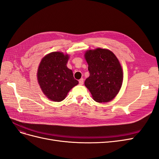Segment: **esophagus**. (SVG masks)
<instances>
[{"mask_svg": "<svg viewBox=\"0 0 159 159\" xmlns=\"http://www.w3.org/2000/svg\"><path fill=\"white\" fill-rule=\"evenodd\" d=\"M79 84L80 85H83L84 84V79L83 78H81V79H80L79 80Z\"/></svg>", "mask_w": 159, "mask_h": 159, "instance_id": "34e87169", "label": "esophagus"}]
</instances>
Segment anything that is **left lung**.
Here are the masks:
<instances>
[{"instance_id":"obj_1","label":"left lung","mask_w":159,"mask_h":159,"mask_svg":"<svg viewBox=\"0 0 159 159\" xmlns=\"http://www.w3.org/2000/svg\"><path fill=\"white\" fill-rule=\"evenodd\" d=\"M85 58L89 71V77L85 81V87L95 102H110L121 89L123 79L117 57L109 50L97 48L86 52Z\"/></svg>"}]
</instances>
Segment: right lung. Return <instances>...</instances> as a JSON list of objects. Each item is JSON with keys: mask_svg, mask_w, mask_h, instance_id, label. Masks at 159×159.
<instances>
[{"mask_svg": "<svg viewBox=\"0 0 159 159\" xmlns=\"http://www.w3.org/2000/svg\"><path fill=\"white\" fill-rule=\"evenodd\" d=\"M68 58V54L54 52L46 55L38 67V83L44 95L54 102L64 100L68 91L78 84L66 66Z\"/></svg>", "mask_w": 159, "mask_h": 159, "instance_id": "obj_1", "label": "right lung"}]
</instances>
